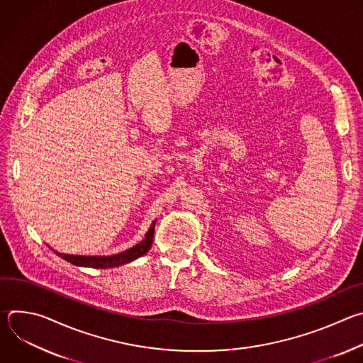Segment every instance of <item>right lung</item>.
Listing matches in <instances>:
<instances>
[{"label":"right lung","mask_w":363,"mask_h":363,"mask_svg":"<svg viewBox=\"0 0 363 363\" xmlns=\"http://www.w3.org/2000/svg\"><path fill=\"white\" fill-rule=\"evenodd\" d=\"M155 224H157V220L152 223L145 238L139 244H136L119 254H113V255H74V254H63L53 248L51 250H53L59 257H62L63 260H66L74 266H79V267H91V269L119 267L122 264H128V263L136 260V258L145 255L150 250L152 242H153Z\"/></svg>","instance_id":"add662e5"}]
</instances>
